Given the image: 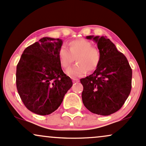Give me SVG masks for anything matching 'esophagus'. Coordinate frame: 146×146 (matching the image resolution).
Wrapping results in <instances>:
<instances>
[{
  "mask_svg": "<svg viewBox=\"0 0 146 146\" xmlns=\"http://www.w3.org/2000/svg\"><path fill=\"white\" fill-rule=\"evenodd\" d=\"M72 81L73 83H78V82H79V80L78 79H76V78H72Z\"/></svg>",
  "mask_w": 146,
  "mask_h": 146,
  "instance_id": "obj_1",
  "label": "esophagus"
}]
</instances>
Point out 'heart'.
I'll return each mask as SVG.
<instances>
[{
	"instance_id": "1",
	"label": "heart",
	"mask_w": 146,
	"mask_h": 146,
	"mask_svg": "<svg viewBox=\"0 0 146 146\" xmlns=\"http://www.w3.org/2000/svg\"><path fill=\"white\" fill-rule=\"evenodd\" d=\"M58 57L62 68L67 69L75 60L76 64L67 71V74L72 78H78L86 74L87 71L93 72L98 66L100 61L99 50L85 39H78L69 42V50L61 46Z\"/></svg>"
}]
</instances>
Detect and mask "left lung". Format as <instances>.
<instances>
[{
  "label": "left lung",
  "instance_id": "obj_1",
  "mask_svg": "<svg viewBox=\"0 0 146 146\" xmlns=\"http://www.w3.org/2000/svg\"><path fill=\"white\" fill-rule=\"evenodd\" d=\"M86 38L97 43L100 61L92 74L80 79L82 100L93 113L109 115L121 109L131 93L132 69L110 39L93 35Z\"/></svg>",
  "mask_w": 146,
  "mask_h": 146
}]
</instances>
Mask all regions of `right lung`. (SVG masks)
<instances>
[{
	"instance_id": "1",
	"label": "right lung",
	"mask_w": 146,
	"mask_h": 146,
	"mask_svg": "<svg viewBox=\"0 0 146 146\" xmlns=\"http://www.w3.org/2000/svg\"><path fill=\"white\" fill-rule=\"evenodd\" d=\"M62 44L60 39L43 37L24 50L17 65L18 92L25 107L34 113H52L72 86L58 57Z\"/></svg>"
}]
</instances>
